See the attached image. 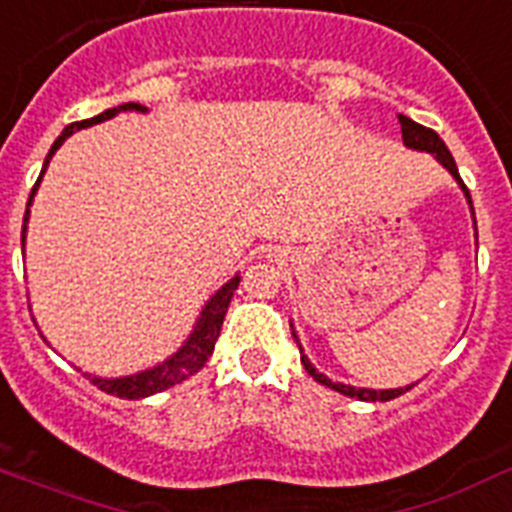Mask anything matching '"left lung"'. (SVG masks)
<instances>
[{
  "instance_id": "left-lung-1",
  "label": "left lung",
  "mask_w": 512,
  "mask_h": 512,
  "mask_svg": "<svg viewBox=\"0 0 512 512\" xmlns=\"http://www.w3.org/2000/svg\"><path fill=\"white\" fill-rule=\"evenodd\" d=\"M400 126H402V141H405V147L418 149V152H429V155H434L436 160L442 162L444 168L450 170L452 178H455V181L460 184V189H463L465 199H468V205H471L473 228H476V213H473L471 191H468V186L463 184V178H460V173H458V165H455V160H452L447 144L439 139V134H436V131L421 126V123H415V120L405 118V115H400ZM476 239H479V231H476ZM292 336H294V342H297L299 352H302V344H299L297 334H294V326H292ZM299 357H302V365H305V371L310 373V376H313L318 384L328 386V389H334V392L344 394V397H355V400H363V402H389V400H394V397L405 394L407 389H413V384L400 386V389H357V386H350V384H339V381H331L328 376H323V373L315 371V365L310 363L305 355H299Z\"/></svg>"
}]
</instances>
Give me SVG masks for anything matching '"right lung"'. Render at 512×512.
<instances>
[{"mask_svg":"<svg viewBox=\"0 0 512 512\" xmlns=\"http://www.w3.org/2000/svg\"><path fill=\"white\" fill-rule=\"evenodd\" d=\"M126 110L147 112V107L136 105V102H126V105H118V107H112V110L99 112L97 118L81 120V123H70V126L65 128L60 136H57V141L52 144V149H49L47 160H44V168H41V176H44V170H47V165H49V160H52L54 152L62 147V141L68 139L70 134H76V131H81V128L94 126V123H102V120L115 118L118 112H126ZM41 176H39V181H36V186L31 189V197H28L26 218H23V234H20V244H23V247H26L28 213H31L33 194H36V189H39ZM239 281H242V278H239V273H236V276L231 278L228 284L220 286L218 292L207 299V305L202 307V313H199V318H197V326H194V331H191L189 339L184 342V347H181L176 355H170L165 363L155 365V368H149V371H141V373H134V376H123V378H99V376H89V373H86L91 384L99 386L102 392L115 394V397H120V400H141V397L165 392V389H170V386L181 384V381H186L189 376H194V373H197L199 368L207 363V357L213 355L215 342H218V336H220V326H223V318H226L228 302H231L234 292L239 289Z\"/></svg>","mask_w":512,"mask_h":512,"instance_id":"right-lung-1","label":"right lung"}]
</instances>
